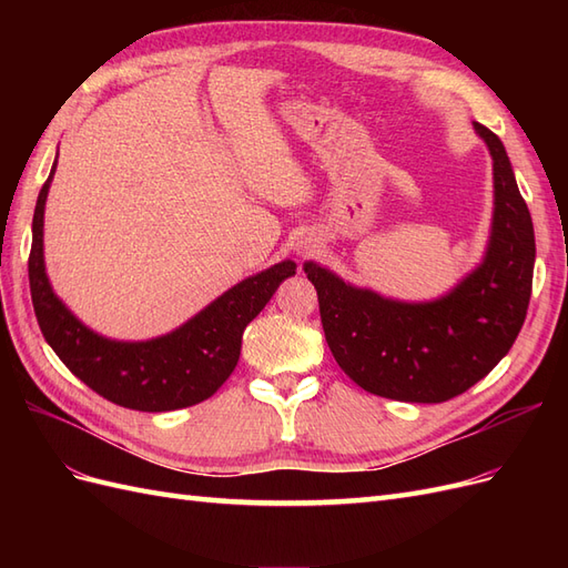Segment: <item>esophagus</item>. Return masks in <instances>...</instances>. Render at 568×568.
<instances>
[{
	"mask_svg": "<svg viewBox=\"0 0 568 568\" xmlns=\"http://www.w3.org/2000/svg\"><path fill=\"white\" fill-rule=\"evenodd\" d=\"M315 248H317L315 239H301V242L296 244V253L298 255H311Z\"/></svg>",
	"mask_w": 568,
	"mask_h": 568,
	"instance_id": "34e87169",
	"label": "esophagus"
}]
</instances>
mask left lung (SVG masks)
Returning <instances> with one entry per match:
<instances>
[{
    "label": "left lung",
    "instance_id": "8db88e82",
    "mask_svg": "<svg viewBox=\"0 0 568 568\" xmlns=\"http://www.w3.org/2000/svg\"><path fill=\"white\" fill-rule=\"evenodd\" d=\"M493 159L488 246L467 277L434 301H395L307 261L338 367L390 400L443 403L471 388L517 341L532 284L536 234L503 142L474 123Z\"/></svg>",
    "mask_w": 568,
    "mask_h": 568
}]
</instances>
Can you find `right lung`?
I'll return each instance as SVG.
<instances>
[{"label": "right lung", "instance_id": "obj_1", "mask_svg": "<svg viewBox=\"0 0 568 568\" xmlns=\"http://www.w3.org/2000/svg\"><path fill=\"white\" fill-rule=\"evenodd\" d=\"M54 173L57 161L40 189L28 257L32 305L51 351L80 382L120 407L170 412L211 398L239 363L246 324L286 277H294L296 263L282 261L242 280L170 334L149 341L106 338L68 311L47 277L44 203Z\"/></svg>", "mask_w": 568, "mask_h": 568}]
</instances>
